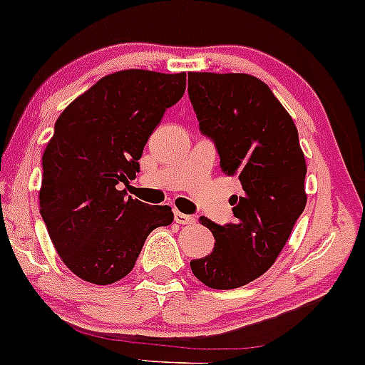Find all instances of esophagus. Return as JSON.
Segmentation results:
<instances>
[{"label": "esophagus", "mask_w": 365, "mask_h": 365, "mask_svg": "<svg viewBox=\"0 0 365 365\" xmlns=\"http://www.w3.org/2000/svg\"><path fill=\"white\" fill-rule=\"evenodd\" d=\"M175 222L180 223V225H192V223H195V218L190 215L182 213V211H175Z\"/></svg>", "instance_id": "34e87169"}]
</instances>
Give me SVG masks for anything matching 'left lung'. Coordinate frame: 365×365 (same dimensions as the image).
Here are the masks:
<instances>
[{
    "label": "left lung",
    "instance_id": "8db88e82",
    "mask_svg": "<svg viewBox=\"0 0 365 365\" xmlns=\"http://www.w3.org/2000/svg\"><path fill=\"white\" fill-rule=\"evenodd\" d=\"M189 98L222 171L242 187L230 199L234 223L201 218L215 247L190 268L207 287L235 289L274 265L305 210V155L291 115L255 76L189 72Z\"/></svg>",
    "mask_w": 365,
    "mask_h": 365
}]
</instances>
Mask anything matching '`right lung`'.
I'll return each instance as SVG.
<instances>
[{
    "label": "right lung",
    "mask_w": 365,
    "mask_h": 365,
    "mask_svg": "<svg viewBox=\"0 0 365 365\" xmlns=\"http://www.w3.org/2000/svg\"><path fill=\"white\" fill-rule=\"evenodd\" d=\"M185 72L142 69L106 76L66 107L43 154L39 213L62 262L98 286L133 270L147 235L173 222L170 206L128 197L143 147L168 107L185 93Z\"/></svg>",
    "instance_id": "right-lung-1"
}]
</instances>
